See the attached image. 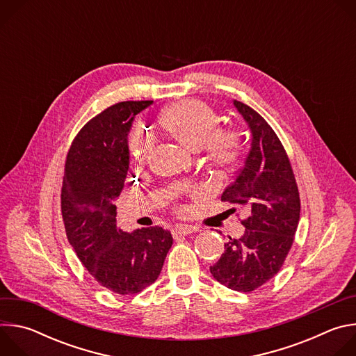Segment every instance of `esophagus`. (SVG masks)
Segmentation results:
<instances>
[{"label": "esophagus", "mask_w": 356, "mask_h": 356, "mask_svg": "<svg viewBox=\"0 0 356 356\" xmlns=\"http://www.w3.org/2000/svg\"><path fill=\"white\" fill-rule=\"evenodd\" d=\"M191 232H194V228L190 227V225H183V224H179V225H176V227L172 229V234H173L175 238L184 236V235H190Z\"/></svg>", "instance_id": "obj_1"}]
</instances>
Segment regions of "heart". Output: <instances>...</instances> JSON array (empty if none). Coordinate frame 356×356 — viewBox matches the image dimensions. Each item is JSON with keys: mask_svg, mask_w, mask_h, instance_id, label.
<instances>
[{"mask_svg": "<svg viewBox=\"0 0 356 356\" xmlns=\"http://www.w3.org/2000/svg\"><path fill=\"white\" fill-rule=\"evenodd\" d=\"M163 131L188 150H202L211 165L227 169L235 165L243 150L242 135L236 129H220L218 114L198 99H183L168 107L159 117ZM154 142L140 129L129 138L132 159L143 162Z\"/></svg>", "mask_w": 356, "mask_h": 356, "instance_id": "obj_1", "label": "heart"}]
</instances>
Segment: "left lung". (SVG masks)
I'll return each mask as SVG.
<instances>
[{"label": "left lung", "mask_w": 356, "mask_h": 356, "mask_svg": "<svg viewBox=\"0 0 356 356\" xmlns=\"http://www.w3.org/2000/svg\"><path fill=\"white\" fill-rule=\"evenodd\" d=\"M250 134L243 166L221 200L239 204L248 217L241 238H229L220 261L210 266L217 282L235 291H252L272 279L291 248L300 220V197L286 150L270 125L234 99Z\"/></svg>", "instance_id": "8db88e82"}]
</instances>
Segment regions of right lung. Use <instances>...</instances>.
Returning <instances> with one entry per match:
<instances>
[{"label":"right lung","mask_w":356,"mask_h":356,"mask_svg":"<svg viewBox=\"0 0 356 356\" xmlns=\"http://www.w3.org/2000/svg\"><path fill=\"white\" fill-rule=\"evenodd\" d=\"M154 101H124L104 110L74 138L66 158L62 216L80 262L101 284L118 294L139 293L161 275L173 243L162 227L124 232L114 200L129 169L132 122Z\"/></svg>","instance_id":"1"}]
</instances>
